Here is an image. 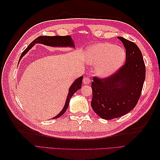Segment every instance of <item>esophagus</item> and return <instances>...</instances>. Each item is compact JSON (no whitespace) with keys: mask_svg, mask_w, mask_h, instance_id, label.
Listing matches in <instances>:
<instances>
[{"mask_svg":"<svg viewBox=\"0 0 160 160\" xmlns=\"http://www.w3.org/2000/svg\"><path fill=\"white\" fill-rule=\"evenodd\" d=\"M91 82V80L88 77H84L83 79V83L84 84H89Z\"/></svg>","mask_w":160,"mask_h":160,"instance_id":"1","label":"esophagus"}]
</instances>
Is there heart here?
I'll use <instances>...</instances> for the list:
<instances>
[{
  "label": "heart",
  "mask_w": 160,
  "mask_h": 160,
  "mask_svg": "<svg viewBox=\"0 0 160 160\" xmlns=\"http://www.w3.org/2000/svg\"><path fill=\"white\" fill-rule=\"evenodd\" d=\"M126 53L120 47L108 42L91 45L87 49L88 62L95 65L93 71L100 78H106L120 69L125 61Z\"/></svg>",
  "instance_id": "heart-1"
}]
</instances>
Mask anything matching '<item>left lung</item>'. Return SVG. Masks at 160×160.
<instances>
[{"mask_svg": "<svg viewBox=\"0 0 160 160\" xmlns=\"http://www.w3.org/2000/svg\"><path fill=\"white\" fill-rule=\"evenodd\" d=\"M126 49L125 64L112 76L91 83V107L104 120L120 118L133 109L140 99L146 76L141 51L136 44L118 37Z\"/></svg>", "mask_w": 160, "mask_h": 160, "instance_id": "1", "label": "left lung"}]
</instances>
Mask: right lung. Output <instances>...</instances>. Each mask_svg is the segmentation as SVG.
Returning <instances> with one entry per match:
<instances>
[{
    "label": "right lung",
    "mask_w": 160,
    "mask_h": 160,
    "mask_svg": "<svg viewBox=\"0 0 160 160\" xmlns=\"http://www.w3.org/2000/svg\"><path fill=\"white\" fill-rule=\"evenodd\" d=\"M36 44H42L47 46L53 47H75L74 42L71 36H39L36 38L33 42L29 44V45L27 47L25 50L22 53L20 58V60ZM83 76H80L74 81L73 84L69 87V93H68L66 102L63 108L56 116L53 118L52 119H56L62 115L64 112L67 109L69 104V101L71 98L73 96V95L78 90L81 89L82 86Z\"/></svg>",
    "instance_id": "1"
}]
</instances>
